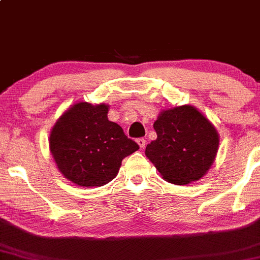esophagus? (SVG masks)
Instances as JSON below:
<instances>
[{
  "instance_id": "34e87169",
  "label": "esophagus",
  "mask_w": 260,
  "mask_h": 260,
  "mask_svg": "<svg viewBox=\"0 0 260 260\" xmlns=\"http://www.w3.org/2000/svg\"><path fill=\"white\" fill-rule=\"evenodd\" d=\"M137 143H138V145H139L140 149H144L147 140H145L144 138H138V139H137Z\"/></svg>"
}]
</instances>
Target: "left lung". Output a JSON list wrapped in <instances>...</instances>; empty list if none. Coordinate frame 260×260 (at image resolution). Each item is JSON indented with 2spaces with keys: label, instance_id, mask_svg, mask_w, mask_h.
<instances>
[{
  "label": "left lung",
  "instance_id": "8db88e82",
  "mask_svg": "<svg viewBox=\"0 0 260 260\" xmlns=\"http://www.w3.org/2000/svg\"><path fill=\"white\" fill-rule=\"evenodd\" d=\"M157 138L145 148V155L164 180L187 184L207 174L219 147L213 124L193 106L162 111L154 122Z\"/></svg>",
  "mask_w": 260,
  "mask_h": 260
}]
</instances>
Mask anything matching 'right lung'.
<instances>
[{
    "label": "right lung",
    "mask_w": 260,
    "mask_h": 260,
    "mask_svg": "<svg viewBox=\"0 0 260 260\" xmlns=\"http://www.w3.org/2000/svg\"><path fill=\"white\" fill-rule=\"evenodd\" d=\"M109 106L78 103L53 126L50 150L67 180L83 187H100L117 175L124 157L139 145L121 126L107 118Z\"/></svg>",
    "instance_id": "obj_1"
}]
</instances>
